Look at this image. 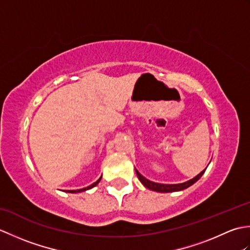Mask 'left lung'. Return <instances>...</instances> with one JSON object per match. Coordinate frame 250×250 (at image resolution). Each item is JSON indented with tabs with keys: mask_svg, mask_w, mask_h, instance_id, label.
Here are the masks:
<instances>
[{
	"mask_svg": "<svg viewBox=\"0 0 250 250\" xmlns=\"http://www.w3.org/2000/svg\"><path fill=\"white\" fill-rule=\"evenodd\" d=\"M205 169H204V171H202L199 175H196L194 178L188 180V182L183 183V184H176V185H164V184L153 183V182H150V180L146 179L144 176H142V175L139 172H137V169H135V172H136L137 177H139V179L141 180V183L144 185L146 188L153 190V191H157V192H174V191H180V190H184L186 188H188V187H190L191 185H193L195 182H198V180L201 178L202 175L204 174Z\"/></svg>",
	"mask_w": 250,
	"mask_h": 250,
	"instance_id": "1",
	"label": "left lung"
}]
</instances>
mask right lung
Returning <instances> with one entry per match:
<instances>
[{"instance_id": "add662e5", "label": "right lung", "mask_w": 250, "mask_h": 250, "mask_svg": "<svg viewBox=\"0 0 250 250\" xmlns=\"http://www.w3.org/2000/svg\"><path fill=\"white\" fill-rule=\"evenodd\" d=\"M101 178H102V176H101L97 182L95 183H93L92 185H90L89 187H86V188H83V189H78V190H66V192H70V193H76V192H82V191H86V190H88V189H91V188H93V187H95V186H97L99 183H100V180H101Z\"/></svg>"}]
</instances>
